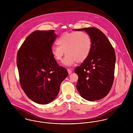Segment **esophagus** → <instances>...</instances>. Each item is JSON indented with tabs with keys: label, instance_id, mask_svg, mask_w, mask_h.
Masks as SVG:
<instances>
[{
	"label": "esophagus",
	"instance_id": "1",
	"mask_svg": "<svg viewBox=\"0 0 133 133\" xmlns=\"http://www.w3.org/2000/svg\"><path fill=\"white\" fill-rule=\"evenodd\" d=\"M68 73H69V74H71L72 73V70H71V69H68Z\"/></svg>",
	"mask_w": 133,
	"mask_h": 133
}]
</instances>
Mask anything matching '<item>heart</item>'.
<instances>
[{"label": "heart", "mask_w": 133, "mask_h": 133, "mask_svg": "<svg viewBox=\"0 0 133 133\" xmlns=\"http://www.w3.org/2000/svg\"><path fill=\"white\" fill-rule=\"evenodd\" d=\"M57 43L59 46L51 47L52 54L56 60L60 61L65 53L63 63L66 66L85 61L92 48L91 38L83 31L63 33L57 39Z\"/></svg>", "instance_id": "heart-1"}]
</instances>
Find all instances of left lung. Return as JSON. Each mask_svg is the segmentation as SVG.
Returning a JSON list of instances; mask_svg holds the SVG:
<instances>
[{
    "mask_svg": "<svg viewBox=\"0 0 133 133\" xmlns=\"http://www.w3.org/2000/svg\"><path fill=\"white\" fill-rule=\"evenodd\" d=\"M85 31L92 40V48L87 59L75 69L78 76L76 88L81 96L93 101L108 94L113 83L116 55L105 35L95 28L74 29Z\"/></svg>",
    "mask_w": 133,
    "mask_h": 133,
    "instance_id": "obj_1",
    "label": "left lung"
}]
</instances>
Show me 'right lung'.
<instances>
[{
	"label": "right lung",
	"mask_w": 133,
	"mask_h": 133,
	"mask_svg": "<svg viewBox=\"0 0 133 133\" xmlns=\"http://www.w3.org/2000/svg\"><path fill=\"white\" fill-rule=\"evenodd\" d=\"M57 37L54 30L36 31L23 42L17 53V65L21 87L33 101L46 104L54 100L61 83L68 75L51 53Z\"/></svg>",
	"instance_id": "1"
}]
</instances>
